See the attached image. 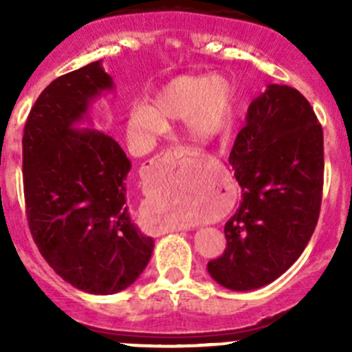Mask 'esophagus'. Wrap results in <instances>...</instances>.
<instances>
[{
	"label": "esophagus",
	"mask_w": 352,
	"mask_h": 352,
	"mask_svg": "<svg viewBox=\"0 0 352 352\" xmlns=\"http://www.w3.org/2000/svg\"><path fill=\"white\" fill-rule=\"evenodd\" d=\"M182 156L180 153V150H166L163 151V153H160L158 156H155V158L150 160V165H148V172L150 173H155V172H163L165 168H168L170 165H173V163L177 162V160ZM155 228H160L163 230V232H180V230H184L182 226H173V228H163V226H158L155 225Z\"/></svg>",
	"instance_id": "1"
}]
</instances>
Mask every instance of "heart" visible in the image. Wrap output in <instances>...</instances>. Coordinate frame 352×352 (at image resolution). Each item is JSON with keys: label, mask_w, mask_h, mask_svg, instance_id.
<instances>
[{"label": "heart", "mask_w": 352, "mask_h": 352, "mask_svg": "<svg viewBox=\"0 0 352 352\" xmlns=\"http://www.w3.org/2000/svg\"><path fill=\"white\" fill-rule=\"evenodd\" d=\"M235 88L223 78L180 76L156 91L153 104L134 102L127 112V131L138 141H148L168 129L166 120H187V131L197 141L218 136L232 124L235 113ZM151 209L165 225H184L173 201L155 197Z\"/></svg>", "instance_id": "heart-1"}]
</instances>
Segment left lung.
Masks as SVG:
<instances>
[{"label":"left lung","instance_id":"8db88e82","mask_svg":"<svg viewBox=\"0 0 352 352\" xmlns=\"http://www.w3.org/2000/svg\"><path fill=\"white\" fill-rule=\"evenodd\" d=\"M228 162L242 202L226 221V248L208 262L218 285L262 287L303 254L317 226L324 187V131L307 98L269 85L247 110Z\"/></svg>","mask_w":352,"mask_h":352}]
</instances>
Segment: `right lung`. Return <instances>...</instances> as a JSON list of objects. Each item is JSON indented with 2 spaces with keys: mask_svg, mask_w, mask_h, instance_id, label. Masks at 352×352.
<instances>
[{
  "mask_svg": "<svg viewBox=\"0 0 352 352\" xmlns=\"http://www.w3.org/2000/svg\"><path fill=\"white\" fill-rule=\"evenodd\" d=\"M112 88L100 61L56 78L35 100L22 140L32 239L65 281L91 294L133 285L155 247L127 209L131 162L122 148L100 131L74 127Z\"/></svg>",
  "mask_w": 352,
  "mask_h": 352,
  "instance_id": "add662e5",
  "label": "right lung"
}]
</instances>
